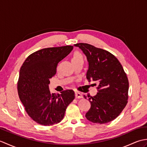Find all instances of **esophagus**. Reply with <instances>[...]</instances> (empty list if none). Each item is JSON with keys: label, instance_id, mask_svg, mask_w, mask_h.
I'll list each match as a JSON object with an SVG mask.
<instances>
[{"label": "esophagus", "instance_id": "esophagus-1", "mask_svg": "<svg viewBox=\"0 0 147 147\" xmlns=\"http://www.w3.org/2000/svg\"><path fill=\"white\" fill-rule=\"evenodd\" d=\"M75 97L76 98H82V94L79 92H75Z\"/></svg>", "mask_w": 147, "mask_h": 147}]
</instances>
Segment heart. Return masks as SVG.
Instances as JSON below:
<instances>
[{
  "label": "heart",
  "mask_w": 147,
  "mask_h": 147,
  "mask_svg": "<svg viewBox=\"0 0 147 147\" xmlns=\"http://www.w3.org/2000/svg\"><path fill=\"white\" fill-rule=\"evenodd\" d=\"M80 57H82V55H81V54H80V52H75V53H74V55H73V58H72V60H73V59H74L80 58Z\"/></svg>",
  "instance_id": "1"
}]
</instances>
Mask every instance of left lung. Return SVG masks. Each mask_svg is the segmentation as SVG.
Wrapping results in <instances>:
<instances>
[{"label": "left lung", "instance_id": "left-lung-1", "mask_svg": "<svg viewBox=\"0 0 147 147\" xmlns=\"http://www.w3.org/2000/svg\"><path fill=\"white\" fill-rule=\"evenodd\" d=\"M74 46L82 50L88 62L87 80L99 83L98 92L88 98L91 107L85 117L93 123H107L116 118L127 104L129 82L126 74L118 59L108 51L88 43Z\"/></svg>", "mask_w": 147, "mask_h": 147}]
</instances>
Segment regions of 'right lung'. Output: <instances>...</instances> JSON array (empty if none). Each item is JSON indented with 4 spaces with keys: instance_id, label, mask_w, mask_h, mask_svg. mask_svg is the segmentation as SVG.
<instances>
[{
    "instance_id": "add662e5",
    "label": "right lung",
    "mask_w": 147,
    "mask_h": 147,
    "mask_svg": "<svg viewBox=\"0 0 147 147\" xmlns=\"http://www.w3.org/2000/svg\"><path fill=\"white\" fill-rule=\"evenodd\" d=\"M73 49V46L67 45L41 49L30 55L21 67L18 95L28 114L37 123L51 126L60 123L74 98L73 90L52 94L49 87L57 64Z\"/></svg>"
}]
</instances>
